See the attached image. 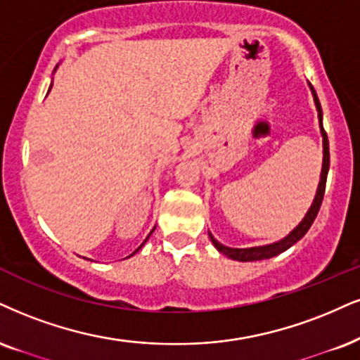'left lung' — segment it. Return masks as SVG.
I'll use <instances>...</instances> for the list:
<instances>
[{
	"label": "left lung",
	"mask_w": 360,
	"mask_h": 360,
	"mask_svg": "<svg viewBox=\"0 0 360 360\" xmlns=\"http://www.w3.org/2000/svg\"><path fill=\"white\" fill-rule=\"evenodd\" d=\"M310 91H312L314 96V103H316L317 108V117H319V128H321V135H322V170H321V180H319V187L316 192V197H314V202L310 208L307 210V214L300 224L292 230L290 233L285 235V237L281 238V240L274 242V243H267V245H259V247H248V248H233V247H227L224 243H220L217 238L208 232V237H210L212 243L220 254L227 255L229 259L232 260H238V262H254V260H265V259H272V257L282 254L285 252L287 248H290L294 243H297L300 238L307 233V230L310 229V225L314 224L316 217L319 214V208H321L322 198H323V192H326V181H327V173H329V140H327V133L323 131V125H322V108H321V101L317 98V93L314 90V86L309 83Z\"/></svg>",
	"instance_id": "1"
}]
</instances>
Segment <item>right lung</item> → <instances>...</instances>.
Returning <instances> with one entry per match:
<instances>
[{
    "mask_svg": "<svg viewBox=\"0 0 360 360\" xmlns=\"http://www.w3.org/2000/svg\"><path fill=\"white\" fill-rule=\"evenodd\" d=\"M56 68H58V65H56ZM56 68H55V72H56ZM51 86H53V82H51V85H50V90H51ZM50 90H48V93H50ZM48 93H46V95H48ZM153 230H155V227L152 229V232H150L148 235H146V238H145V240H143V243H141V245H140L139 248H136V250H135V252H131V255H128V257H133V255H135V254H136V252H139V250H140V248H141V247H143V245H145V243H146V240H148V238H150V235H152V233H153Z\"/></svg>",
    "mask_w": 360,
    "mask_h": 360,
    "instance_id": "right-lung-1",
    "label": "right lung"
}]
</instances>
